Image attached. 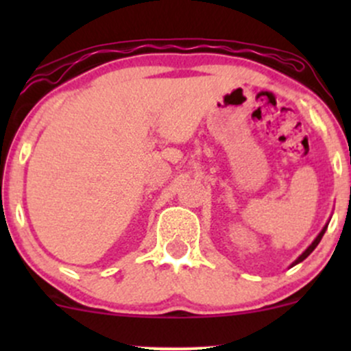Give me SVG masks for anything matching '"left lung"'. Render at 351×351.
<instances>
[{"instance_id": "8db88e82", "label": "left lung", "mask_w": 351, "mask_h": 351, "mask_svg": "<svg viewBox=\"0 0 351 351\" xmlns=\"http://www.w3.org/2000/svg\"><path fill=\"white\" fill-rule=\"evenodd\" d=\"M327 228H328V224H325V228H324V229H322V231H320V234H318V236L315 237V241H313V243H312V244H310V245H308V247H307V249H305V251H304V252H302V254H300V256H299V257H297V259H295V261H293V263H292V265H291V267H293V265H295V264H299V263H302V261H304V259H307V257L310 256V254H312V251H313V249H315V247H317V245H318V243H320V241H322V237H324V234H325V231H327Z\"/></svg>"}]
</instances>
